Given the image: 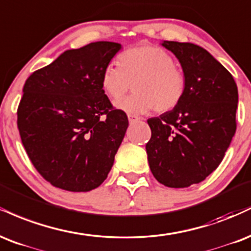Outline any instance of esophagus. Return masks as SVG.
Listing matches in <instances>:
<instances>
[{"mask_svg": "<svg viewBox=\"0 0 251 251\" xmlns=\"http://www.w3.org/2000/svg\"><path fill=\"white\" fill-rule=\"evenodd\" d=\"M128 120H129V123H130V125H134V123L138 122V121H140L141 119H140V117H138V116H136V115L129 114V115H128Z\"/></svg>", "mask_w": 251, "mask_h": 251, "instance_id": "34e87169", "label": "esophagus"}]
</instances>
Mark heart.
<instances>
[{
	"label": "heart",
	"mask_w": 251,
	"mask_h": 251,
	"mask_svg": "<svg viewBox=\"0 0 251 251\" xmlns=\"http://www.w3.org/2000/svg\"><path fill=\"white\" fill-rule=\"evenodd\" d=\"M134 85V93L116 102V107L130 114H144L155 109L167 113L175 109L187 93V76L175 66L166 49L137 46L122 51L116 64L103 69L101 87L110 100H119Z\"/></svg>",
	"instance_id": "obj_1"
}]
</instances>
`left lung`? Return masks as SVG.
I'll use <instances>...</instances> for the list:
<instances>
[{"instance_id": "1", "label": "left lung", "mask_w": 251, "mask_h": 251, "mask_svg": "<svg viewBox=\"0 0 251 251\" xmlns=\"http://www.w3.org/2000/svg\"><path fill=\"white\" fill-rule=\"evenodd\" d=\"M187 76V93L173 110L151 117L146 144L154 177L169 188L200 183L220 166L236 131L237 85L205 49L164 41Z\"/></svg>"}]
</instances>
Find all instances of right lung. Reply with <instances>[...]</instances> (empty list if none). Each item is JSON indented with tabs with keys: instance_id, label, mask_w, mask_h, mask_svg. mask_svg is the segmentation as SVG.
<instances>
[{
	"instance_id": "add662e5",
	"label": "right lung",
	"mask_w": 251,
	"mask_h": 251,
	"mask_svg": "<svg viewBox=\"0 0 251 251\" xmlns=\"http://www.w3.org/2000/svg\"><path fill=\"white\" fill-rule=\"evenodd\" d=\"M120 49L99 41L67 50L26 78L17 128L32 166L56 188L93 190L113 167L129 122L103 91L101 75Z\"/></svg>"
}]
</instances>
